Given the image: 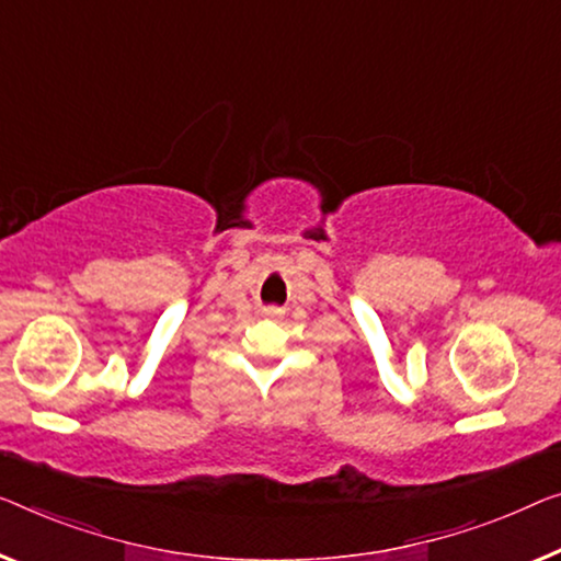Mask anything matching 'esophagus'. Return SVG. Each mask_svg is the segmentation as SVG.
<instances>
[{
    "label": "esophagus",
    "instance_id": "obj_1",
    "mask_svg": "<svg viewBox=\"0 0 561 561\" xmlns=\"http://www.w3.org/2000/svg\"><path fill=\"white\" fill-rule=\"evenodd\" d=\"M266 317H279V309H274V307H270V309H266Z\"/></svg>",
    "mask_w": 561,
    "mask_h": 561
}]
</instances>
